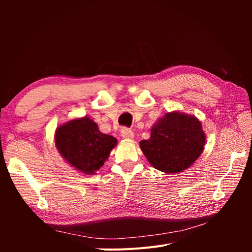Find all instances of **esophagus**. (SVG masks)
<instances>
[{"mask_svg": "<svg viewBox=\"0 0 252 252\" xmlns=\"http://www.w3.org/2000/svg\"><path fill=\"white\" fill-rule=\"evenodd\" d=\"M121 135L123 136L124 139H132L133 138V131L131 129H129L127 127H123L121 129Z\"/></svg>", "mask_w": 252, "mask_h": 252, "instance_id": "esophagus-1", "label": "esophagus"}]
</instances>
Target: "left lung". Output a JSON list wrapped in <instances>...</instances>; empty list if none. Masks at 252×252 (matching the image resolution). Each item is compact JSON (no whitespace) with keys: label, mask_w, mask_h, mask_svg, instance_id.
<instances>
[{"label":"left lung","mask_w":252,"mask_h":252,"mask_svg":"<svg viewBox=\"0 0 252 252\" xmlns=\"http://www.w3.org/2000/svg\"><path fill=\"white\" fill-rule=\"evenodd\" d=\"M205 134L200 121L179 112L166 113L151 128L149 140L141 149L156 169L168 173L185 170L204 149Z\"/></svg>","instance_id":"8db88e82"}]
</instances>
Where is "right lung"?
Instances as JSON below:
<instances>
[{
	"mask_svg": "<svg viewBox=\"0 0 252 252\" xmlns=\"http://www.w3.org/2000/svg\"><path fill=\"white\" fill-rule=\"evenodd\" d=\"M56 144L71 166L82 172L94 173L104 165L117 139L102 133L94 122L85 117L59 127Z\"/></svg>",
	"mask_w": 252,
	"mask_h": 252,
	"instance_id": "right-lung-1",
	"label": "right lung"
}]
</instances>
